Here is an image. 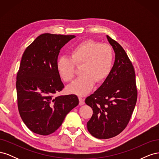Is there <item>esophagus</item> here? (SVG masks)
<instances>
[{
  "label": "esophagus",
  "instance_id": "1",
  "mask_svg": "<svg viewBox=\"0 0 159 159\" xmlns=\"http://www.w3.org/2000/svg\"><path fill=\"white\" fill-rule=\"evenodd\" d=\"M79 100H80V105H84L85 101H84V98H81V97H79Z\"/></svg>",
  "mask_w": 159,
  "mask_h": 159
}]
</instances>
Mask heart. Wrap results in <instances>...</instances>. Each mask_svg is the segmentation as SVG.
Here are the masks:
<instances>
[{
  "mask_svg": "<svg viewBox=\"0 0 159 159\" xmlns=\"http://www.w3.org/2000/svg\"><path fill=\"white\" fill-rule=\"evenodd\" d=\"M113 54L110 46L88 40L80 43L71 50L70 57L62 56L57 60L58 73L64 81H70L75 76V64L81 66L80 77L68 86V91L85 95L92 89L95 82H102L110 74Z\"/></svg>",
  "mask_w": 159,
  "mask_h": 159,
  "instance_id": "obj_1",
  "label": "heart"
}]
</instances>
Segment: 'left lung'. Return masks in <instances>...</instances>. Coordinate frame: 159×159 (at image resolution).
Returning a JSON list of instances; mask_svg holds the SVG:
<instances>
[{"label": "left lung", "mask_w": 159, "mask_h": 159, "mask_svg": "<svg viewBox=\"0 0 159 159\" xmlns=\"http://www.w3.org/2000/svg\"><path fill=\"white\" fill-rule=\"evenodd\" d=\"M115 52V62L102 85L85 99L93 109L88 131L98 139L117 136L127 125L137 99L135 73L125 51L107 35Z\"/></svg>", "instance_id": "1"}]
</instances>
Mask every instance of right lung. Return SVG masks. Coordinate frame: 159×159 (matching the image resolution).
<instances>
[{
	"instance_id": "add662e5",
	"label": "right lung",
	"mask_w": 159,
	"mask_h": 159,
	"mask_svg": "<svg viewBox=\"0 0 159 159\" xmlns=\"http://www.w3.org/2000/svg\"><path fill=\"white\" fill-rule=\"evenodd\" d=\"M74 35H40L22 55L16 76L19 113L30 131L41 135L55 132L71 109L79 104L77 95L54 97L64 88L56 62L61 48Z\"/></svg>"
}]
</instances>
